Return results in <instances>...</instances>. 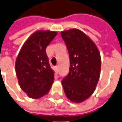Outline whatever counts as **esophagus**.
Masks as SVG:
<instances>
[{"label":"esophagus","mask_w":122,"mask_h":122,"mask_svg":"<svg viewBox=\"0 0 122 122\" xmlns=\"http://www.w3.org/2000/svg\"><path fill=\"white\" fill-rule=\"evenodd\" d=\"M58 70H59L58 67V66H56V67H55V72H56V74L58 72Z\"/></svg>","instance_id":"34e87169"}]
</instances>
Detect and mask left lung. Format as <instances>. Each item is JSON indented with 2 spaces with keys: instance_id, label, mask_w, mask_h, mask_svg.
Wrapping results in <instances>:
<instances>
[{
  "instance_id": "obj_1",
  "label": "left lung",
  "mask_w": 122,
  "mask_h": 122,
  "mask_svg": "<svg viewBox=\"0 0 122 122\" xmlns=\"http://www.w3.org/2000/svg\"><path fill=\"white\" fill-rule=\"evenodd\" d=\"M70 56L69 73L62 81L66 97L81 103L90 97L100 76L101 56L96 44L82 30L62 31Z\"/></svg>"
}]
</instances>
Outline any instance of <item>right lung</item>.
Here are the masks:
<instances>
[{"label": "right lung", "mask_w": 122, "mask_h": 122, "mask_svg": "<svg viewBox=\"0 0 122 122\" xmlns=\"http://www.w3.org/2000/svg\"><path fill=\"white\" fill-rule=\"evenodd\" d=\"M58 32L37 30L25 41L18 54L15 71L21 89L29 98L38 99L47 94L54 80L46 48Z\"/></svg>", "instance_id": "1"}]
</instances>
